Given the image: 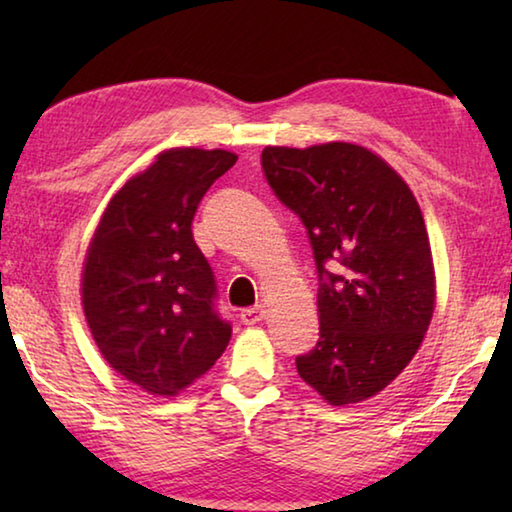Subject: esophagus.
I'll use <instances>...</instances> for the list:
<instances>
[{"label":"esophagus","mask_w":512,"mask_h":512,"mask_svg":"<svg viewBox=\"0 0 512 512\" xmlns=\"http://www.w3.org/2000/svg\"><path fill=\"white\" fill-rule=\"evenodd\" d=\"M262 318H264V307L262 305L248 307V309L241 311V323H244V325H257Z\"/></svg>","instance_id":"1"}]
</instances>
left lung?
I'll use <instances>...</instances> for the list:
<instances>
[{
  "label": "left lung",
  "mask_w": 512,
  "mask_h": 512,
  "mask_svg": "<svg viewBox=\"0 0 512 512\" xmlns=\"http://www.w3.org/2000/svg\"><path fill=\"white\" fill-rule=\"evenodd\" d=\"M262 169L307 228L318 271L320 339L296 357L298 375L334 406L368 400L409 366L436 305L420 205L357 144L266 146Z\"/></svg>",
  "instance_id": "1"
}]
</instances>
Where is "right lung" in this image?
<instances>
[{"instance_id": "1", "label": "right lung", "mask_w": 512, "mask_h": 512, "mask_svg": "<svg viewBox=\"0 0 512 512\" xmlns=\"http://www.w3.org/2000/svg\"><path fill=\"white\" fill-rule=\"evenodd\" d=\"M237 155L169 149L110 198L83 266V311L103 359L146 393L173 397L228 348L216 280L192 221Z\"/></svg>"}]
</instances>
